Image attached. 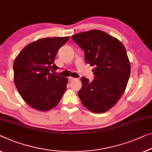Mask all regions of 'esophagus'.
I'll list each match as a JSON object with an SVG mask.
<instances>
[{"instance_id":"34e87169","label":"esophagus","mask_w":152,"mask_h":152,"mask_svg":"<svg viewBox=\"0 0 152 152\" xmlns=\"http://www.w3.org/2000/svg\"><path fill=\"white\" fill-rule=\"evenodd\" d=\"M68 80H69V81H72V80H75V78H73V77H72V76H69L68 78Z\"/></svg>"}]
</instances>
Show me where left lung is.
<instances>
[{"mask_svg":"<svg viewBox=\"0 0 152 152\" xmlns=\"http://www.w3.org/2000/svg\"><path fill=\"white\" fill-rule=\"evenodd\" d=\"M72 39L85 51L86 63L95 66L91 83L81 78L79 98L90 111H108L123 95L130 78V63L125 47L117 38L95 29L75 34Z\"/></svg>","mask_w":152,"mask_h":152,"instance_id":"8db88e82","label":"left lung"}]
</instances>
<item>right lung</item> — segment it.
I'll use <instances>...</instances> for the list:
<instances>
[{
  "label": "right lung",
  "instance_id": "obj_1",
  "mask_svg": "<svg viewBox=\"0 0 152 152\" xmlns=\"http://www.w3.org/2000/svg\"><path fill=\"white\" fill-rule=\"evenodd\" d=\"M69 37L42 38L24 48L13 62V80L24 102L40 111L58 104L67 89V78L52 73L54 58Z\"/></svg>",
  "mask_w": 152,
  "mask_h": 152
}]
</instances>
